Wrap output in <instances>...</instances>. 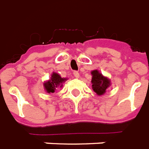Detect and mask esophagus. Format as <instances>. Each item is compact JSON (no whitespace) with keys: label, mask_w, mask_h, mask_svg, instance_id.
Listing matches in <instances>:
<instances>
[{"label":"esophagus","mask_w":149,"mask_h":149,"mask_svg":"<svg viewBox=\"0 0 149 149\" xmlns=\"http://www.w3.org/2000/svg\"><path fill=\"white\" fill-rule=\"evenodd\" d=\"M74 76L76 78H78L79 77H80V74H79V73H78V71H74V73H73Z\"/></svg>","instance_id":"esophagus-1"}]
</instances>
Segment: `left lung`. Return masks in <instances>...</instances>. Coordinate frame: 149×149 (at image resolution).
Wrapping results in <instances>:
<instances>
[{
    "instance_id": "8db88e82",
    "label": "left lung",
    "mask_w": 149,
    "mask_h": 149,
    "mask_svg": "<svg viewBox=\"0 0 149 149\" xmlns=\"http://www.w3.org/2000/svg\"><path fill=\"white\" fill-rule=\"evenodd\" d=\"M92 78L91 84L92 89L97 95H104L106 92V89L110 86L111 82L108 78L102 75L97 70H94L91 72Z\"/></svg>"
}]
</instances>
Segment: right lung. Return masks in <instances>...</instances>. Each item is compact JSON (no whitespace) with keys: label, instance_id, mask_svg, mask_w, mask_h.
Masks as SVG:
<instances>
[{"label":"right lung","instance_id":"right-lung-1","mask_svg":"<svg viewBox=\"0 0 149 149\" xmlns=\"http://www.w3.org/2000/svg\"><path fill=\"white\" fill-rule=\"evenodd\" d=\"M66 80L67 78H61L58 74L53 72L51 79L44 83V87L47 93H54L57 88L62 87V84Z\"/></svg>","mask_w":149,"mask_h":149}]
</instances>
